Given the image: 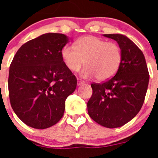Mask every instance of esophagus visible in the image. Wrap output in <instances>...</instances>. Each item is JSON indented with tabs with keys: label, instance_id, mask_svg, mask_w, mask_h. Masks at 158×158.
Returning <instances> with one entry per match:
<instances>
[{
	"label": "esophagus",
	"instance_id": "1",
	"mask_svg": "<svg viewBox=\"0 0 158 158\" xmlns=\"http://www.w3.org/2000/svg\"><path fill=\"white\" fill-rule=\"evenodd\" d=\"M84 83H85V82H84L82 80H81V79H77V85H83Z\"/></svg>",
	"mask_w": 158,
	"mask_h": 158
}]
</instances>
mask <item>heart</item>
I'll list each match as a JSON object with an SVG mask.
<instances>
[{
  "label": "heart",
  "instance_id": "heart-1",
  "mask_svg": "<svg viewBox=\"0 0 158 158\" xmlns=\"http://www.w3.org/2000/svg\"><path fill=\"white\" fill-rule=\"evenodd\" d=\"M62 58L72 72H77L85 61L86 66L81 73L83 77H96L99 81H106L118 71L122 52L115 43L89 35L77 40L74 47L65 46L62 51Z\"/></svg>",
  "mask_w": 158,
  "mask_h": 158
}]
</instances>
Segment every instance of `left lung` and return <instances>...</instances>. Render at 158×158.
I'll return each mask as SVG.
<instances>
[{"label": "left lung", "instance_id": "1", "mask_svg": "<svg viewBox=\"0 0 158 158\" xmlns=\"http://www.w3.org/2000/svg\"><path fill=\"white\" fill-rule=\"evenodd\" d=\"M104 36L115 40L122 61L115 75L103 83H92L88 112L95 122L107 128L123 126L139 112L144 103L150 74L144 54L130 39L120 34Z\"/></svg>", "mask_w": 158, "mask_h": 158}]
</instances>
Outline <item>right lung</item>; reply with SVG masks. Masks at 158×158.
<instances>
[{
    "mask_svg": "<svg viewBox=\"0 0 158 158\" xmlns=\"http://www.w3.org/2000/svg\"><path fill=\"white\" fill-rule=\"evenodd\" d=\"M66 35L47 33L27 42L15 54L8 74L11 106L22 122L46 129L56 124L65 100L77 87V78L64 63Z\"/></svg>",
    "mask_w": 158,
    "mask_h": 158,
    "instance_id": "1",
    "label": "right lung"
}]
</instances>
